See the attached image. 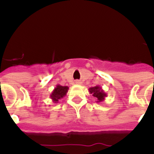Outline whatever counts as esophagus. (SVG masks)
<instances>
[{
    "label": "esophagus",
    "mask_w": 154,
    "mask_h": 154,
    "mask_svg": "<svg viewBox=\"0 0 154 154\" xmlns=\"http://www.w3.org/2000/svg\"><path fill=\"white\" fill-rule=\"evenodd\" d=\"M75 83H76V84H80V82L79 81V80H76Z\"/></svg>",
    "instance_id": "34e87169"
}]
</instances>
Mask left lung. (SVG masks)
I'll list each match as a JSON object with an SVG mask.
<instances>
[{"mask_svg":"<svg viewBox=\"0 0 154 154\" xmlns=\"http://www.w3.org/2000/svg\"><path fill=\"white\" fill-rule=\"evenodd\" d=\"M88 91H89L90 94H92V96L97 98V101H96L97 103L103 102L105 100V97L107 96L106 93L103 91V88L100 86L91 87V88H88Z\"/></svg>","mask_w":154,"mask_h":154,"instance_id":"left-lung-1","label":"left lung"}]
</instances>
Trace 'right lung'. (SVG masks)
Wrapping results in <instances>:
<instances>
[{
  "instance_id": "1",
  "label": "right lung",
  "mask_w": 154,
  "mask_h": 154,
  "mask_svg": "<svg viewBox=\"0 0 154 154\" xmlns=\"http://www.w3.org/2000/svg\"><path fill=\"white\" fill-rule=\"evenodd\" d=\"M68 88H69L67 86H63L59 84L57 85V86L54 88V89L51 92L50 98L52 99L53 102H54V103H58L59 100H61L63 97H64L66 95Z\"/></svg>"
}]
</instances>
